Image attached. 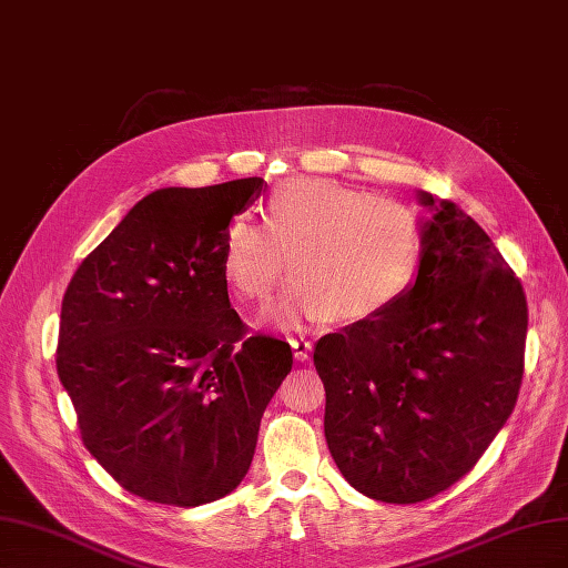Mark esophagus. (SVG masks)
I'll return each instance as SVG.
<instances>
[{
    "instance_id": "obj_1",
    "label": "esophagus",
    "mask_w": 568,
    "mask_h": 568,
    "mask_svg": "<svg viewBox=\"0 0 568 568\" xmlns=\"http://www.w3.org/2000/svg\"><path fill=\"white\" fill-rule=\"evenodd\" d=\"M291 348H294V357L298 359V363H305V359L311 357L313 343L305 341V338H294V341H291Z\"/></svg>"
}]
</instances>
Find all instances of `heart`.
<instances>
[{"label":"heart","instance_id":"heart-1","mask_svg":"<svg viewBox=\"0 0 568 568\" xmlns=\"http://www.w3.org/2000/svg\"><path fill=\"white\" fill-rule=\"evenodd\" d=\"M424 251L407 203L332 180H291L265 203V225L236 215L222 232L220 272L239 298L267 305L291 257L294 284L280 305L288 329L369 322L415 284Z\"/></svg>","mask_w":568,"mask_h":568}]
</instances>
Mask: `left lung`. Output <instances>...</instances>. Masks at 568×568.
<instances>
[{"label": "left lung", "instance_id": "left-lung-1", "mask_svg": "<svg viewBox=\"0 0 568 568\" xmlns=\"http://www.w3.org/2000/svg\"><path fill=\"white\" fill-rule=\"evenodd\" d=\"M432 211L415 284L388 313L315 343L324 436L338 471L372 500H428L469 474L509 419L524 376L528 307L478 222Z\"/></svg>", "mask_w": 568, "mask_h": 568}]
</instances>
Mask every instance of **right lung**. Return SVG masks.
I'll return each instance as SVG.
<instances>
[{"instance_id": "add662e5", "label": "right lung", "mask_w": 568, "mask_h": 568, "mask_svg": "<svg viewBox=\"0 0 568 568\" xmlns=\"http://www.w3.org/2000/svg\"><path fill=\"white\" fill-rule=\"evenodd\" d=\"M265 189H156L65 288L57 369L84 448L149 503L199 507L242 484L294 365L286 341L246 336L220 272L222 232Z\"/></svg>"}]
</instances>
